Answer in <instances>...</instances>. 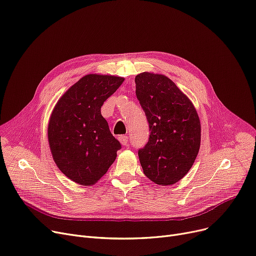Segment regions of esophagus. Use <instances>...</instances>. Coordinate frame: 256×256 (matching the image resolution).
<instances>
[{"label": "esophagus", "mask_w": 256, "mask_h": 256, "mask_svg": "<svg viewBox=\"0 0 256 256\" xmlns=\"http://www.w3.org/2000/svg\"><path fill=\"white\" fill-rule=\"evenodd\" d=\"M118 139H119V141L121 142L122 146H126L128 144V136H126V135H121V136H119V137H118Z\"/></svg>", "instance_id": "34e87169"}]
</instances>
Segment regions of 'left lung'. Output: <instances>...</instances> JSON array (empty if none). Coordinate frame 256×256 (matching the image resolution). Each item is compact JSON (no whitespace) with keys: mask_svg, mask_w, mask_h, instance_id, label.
<instances>
[{"mask_svg":"<svg viewBox=\"0 0 256 256\" xmlns=\"http://www.w3.org/2000/svg\"><path fill=\"white\" fill-rule=\"evenodd\" d=\"M136 95L150 124V138L138 156L144 174L170 185L190 172L201 142L196 110L168 77L143 72L136 76Z\"/></svg>","mask_w":256,"mask_h":256,"instance_id":"1","label":"left lung"}]
</instances>
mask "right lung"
Listing matches in <instances>:
<instances>
[{
	"label": "right lung",
	"mask_w": 256,
	"mask_h": 256,
	"mask_svg": "<svg viewBox=\"0 0 256 256\" xmlns=\"http://www.w3.org/2000/svg\"><path fill=\"white\" fill-rule=\"evenodd\" d=\"M124 80L117 76L86 75L53 110L48 126L53 159L62 174L80 185L95 184L121 148L100 108Z\"/></svg>",
	"instance_id": "obj_1"
}]
</instances>
